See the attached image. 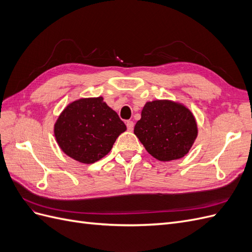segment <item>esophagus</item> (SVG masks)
I'll list each match as a JSON object with an SVG mask.
<instances>
[{
  "mask_svg": "<svg viewBox=\"0 0 252 252\" xmlns=\"http://www.w3.org/2000/svg\"><path fill=\"white\" fill-rule=\"evenodd\" d=\"M126 126H127V129L129 131H132L133 130V127H134V123L132 121H127L126 122Z\"/></svg>",
  "mask_w": 252,
  "mask_h": 252,
  "instance_id": "34e87169",
  "label": "esophagus"
}]
</instances>
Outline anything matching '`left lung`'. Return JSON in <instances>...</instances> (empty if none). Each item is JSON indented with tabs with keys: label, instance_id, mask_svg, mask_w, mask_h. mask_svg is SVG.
Returning a JSON list of instances; mask_svg holds the SVG:
<instances>
[{
	"label": "left lung",
	"instance_id": "8db88e82",
	"mask_svg": "<svg viewBox=\"0 0 252 252\" xmlns=\"http://www.w3.org/2000/svg\"><path fill=\"white\" fill-rule=\"evenodd\" d=\"M141 116L134 134L152 157L166 162L188 154L197 127L193 114L185 106L171 101L148 102Z\"/></svg>",
	"mask_w": 252,
	"mask_h": 252
}]
</instances>
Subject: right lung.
<instances>
[{"instance_id":"obj_1","label":"right lung","mask_w":252,"mask_h":252,"mask_svg":"<svg viewBox=\"0 0 252 252\" xmlns=\"http://www.w3.org/2000/svg\"><path fill=\"white\" fill-rule=\"evenodd\" d=\"M126 125L103 97L81 98L69 104L55 125L59 146L84 164L94 163L111 150Z\"/></svg>"}]
</instances>
